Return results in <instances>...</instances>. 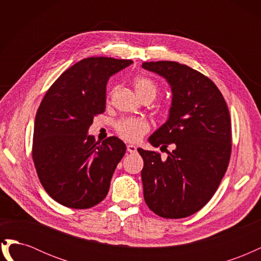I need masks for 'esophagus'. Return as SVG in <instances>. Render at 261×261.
Here are the masks:
<instances>
[{
  "label": "esophagus",
  "instance_id": "obj_1",
  "mask_svg": "<svg viewBox=\"0 0 261 261\" xmlns=\"http://www.w3.org/2000/svg\"><path fill=\"white\" fill-rule=\"evenodd\" d=\"M127 151L130 153H135L137 151V147L134 146V145H128L127 146Z\"/></svg>",
  "mask_w": 261,
  "mask_h": 261
}]
</instances>
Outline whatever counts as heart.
Masks as SVG:
<instances>
[{
    "instance_id": "1",
    "label": "heart",
    "mask_w": 261,
    "mask_h": 261,
    "mask_svg": "<svg viewBox=\"0 0 261 261\" xmlns=\"http://www.w3.org/2000/svg\"><path fill=\"white\" fill-rule=\"evenodd\" d=\"M134 89H135L137 96L143 100L145 98H155L158 92L156 84L145 76H137L134 80ZM115 88L110 92V96L114 93ZM116 132L118 135L125 140L130 143H136L141 137L149 132L150 124L145 118H134V117H125L116 123Z\"/></svg>"
}]
</instances>
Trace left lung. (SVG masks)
Segmentation results:
<instances>
[{"label":"left lung","instance_id":"left-lung-1","mask_svg":"<svg viewBox=\"0 0 261 261\" xmlns=\"http://www.w3.org/2000/svg\"><path fill=\"white\" fill-rule=\"evenodd\" d=\"M143 67L167 80L172 90L168 121L149 137L160 153L138 148L147 206L155 215L180 219L199 211L222 180L232 150L231 117L222 93L211 80L177 62H145Z\"/></svg>","mask_w":261,"mask_h":261}]
</instances>
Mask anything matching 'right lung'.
<instances>
[{"label": "right lung", "mask_w": 261, "mask_h": 261, "mask_svg": "<svg viewBox=\"0 0 261 261\" xmlns=\"http://www.w3.org/2000/svg\"><path fill=\"white\" fill-rule=\"evenodd\" d=\"M132 60L87 58L66 69L46 91L34 129L33 160L45 192L63 206L88 209L106 198L126 145L96 143L88 129L105 112L109 78Z\"/></svg>", "instance_id": "obj_1"}]
</instances>
